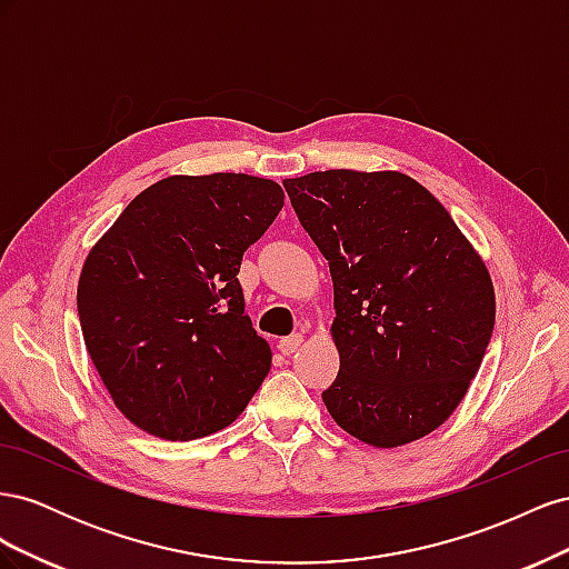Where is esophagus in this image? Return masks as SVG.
Masks as SVG:
<instances>
[{"label":"esophagus","instance_id":"34e87169","mask_svg":"<svg viewBox=\"0 0 569 569\" xmlns=\"http://www.w3.org/2000/svg\"><path fill=\"white\" fill-rule=\"evenodd\" d=\"M301 341H303L301 335H291V337H284V339L278 341V349H280L284 356H291V353H295V351L301 347Z\"/></svg>","mask_w":569,"mask_h":569}]
</instances>
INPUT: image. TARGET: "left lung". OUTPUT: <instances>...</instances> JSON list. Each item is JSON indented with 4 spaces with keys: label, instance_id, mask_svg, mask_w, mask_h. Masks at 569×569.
I'll list each match as a JSON object with an SVG mask.
<instances>
[{
    "label": "left lung",
    "instance_id": "obj_1",
    "mask_svg": "<svg viewBox=\"0 0 569 569\" xmlns=\"http://www.w3.org/2000/svg\"><path fill=\"white\" fill-rule=\"evenodd\" d=\"M282 184L335 282L330 416L377 449L435 432L468 393L493 332L485 261L399 170H318Z\"/></svg>",
    "mask_w": 569,
    "mask_h": 569
}]
</instances>
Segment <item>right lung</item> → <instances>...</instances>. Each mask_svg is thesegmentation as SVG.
Masks as SVG:
<instances>
[{
	"instance_id": "1",
	"label": "right lung",
	"mask_w": 569,
	"mask_h": 569,
	"mask_svg": "<svg viewBox=\"0 0 569 569\" xmlns=\"http://www.w3.org/2000/svg\"><path fill=\"white\" fill-rule=\"evenodd\" d=\"M282 206V187L266 178L170 176L137 194L84 258V347L132 425L189 441L242 416L272 353L237 272Z\"/></svg>"
}]
</instances>
